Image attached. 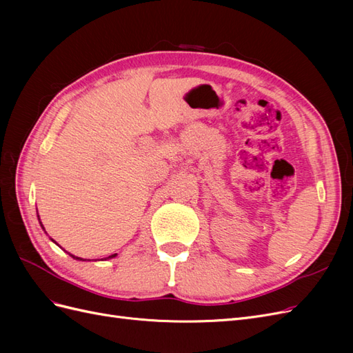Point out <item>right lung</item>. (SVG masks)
I'll use <instances>...</instances> for the list:
<instances>
[{"mask_svg":"<svg viewBox=\"0 0 353 353\" xmlns=\"http://www.w3.org/2000/svg\"><path fill=\"white\" fill-rule=\"evenodd\" d=\"M70 256H72V258H74V256H73V254H70ZM114 256H116V254H112V256H109V258H114ZM74 259H78V261H82L81 258H74Z\"/></svg>","mask_w":353,"mask_h":353,"instance_id":"right-lung-1","label":"right lung"}]
</instances>
